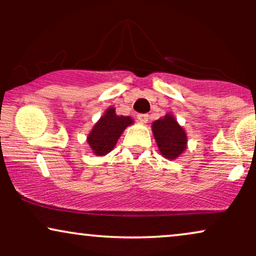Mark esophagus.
I'll list each match as a JSON object with an SVG mask.
<instances>
[{
	"label": "esophagus",
	"instance_id": "1",
	"mask_svg": "<svg viewBox=\"0 0 256 256\" xmlns=\"http://www.w3.org/2000/svg\"><path fill=\"white\" fill-rule=\"evenodd\" d=\"M137 119H138V122H140L142 124H146V122H148L149 116L148 114H138Z\"/></svg>",
	"mask_w": 256,
	"mask_h": 256
}]
</instances>
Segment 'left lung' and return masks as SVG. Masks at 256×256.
<instances>
[{
  "instance_id": "obj_1",
  "label": "left lung",
  "mask_w": 256,
  "mask_h": 256,
  "mask_svg": "<svg viewBox=\"0 0 256 256\" xmlns=\"http://www.w3.org/2000/svg\"><path fill=\"white\" fill-rule=\"evenodd\" d=\"M158 152L167 160H177L186 150L188 136L183 126L179 125L173 114L167 113L152 124Z\"/></svg>"
}]
</instances>
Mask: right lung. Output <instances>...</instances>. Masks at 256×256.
Masks as SVG:
<instances>
[{
    "label": "right lung",
    "instance_id": "1",
    "mask_svg": "<svg viewBox=\"0 0 256 256\" xmlns=\"http://www.w3.org/2000/svg\"><path fill=\"white\" fill-rule=\"evenodd\" d=\"M132 124L134 119L131 116H116V108L108 107L88 134L86 142L90 150L98 156L107 155L113 150L125 128Z\"/></svg>",
    "mask_w": 256,
    "mask_h": 256
}]
</instances>
